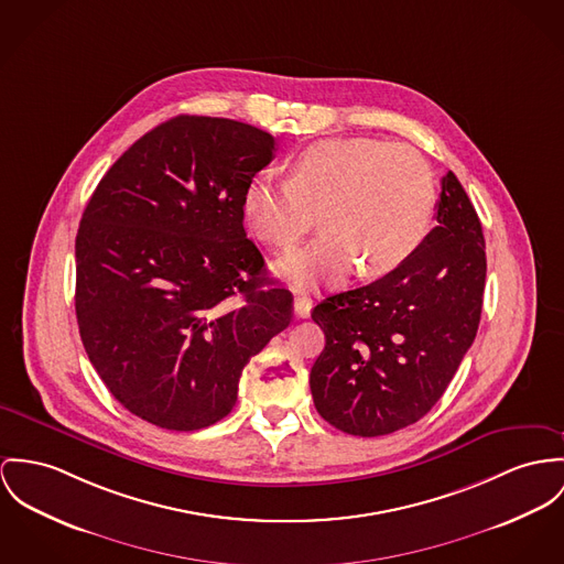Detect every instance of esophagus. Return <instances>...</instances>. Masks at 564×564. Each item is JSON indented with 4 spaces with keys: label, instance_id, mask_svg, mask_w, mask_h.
Masks as SVG:
<instances>
[{
    "label": "esophagus",
    "instance_id": "obj_1",
    "mask_svg": "<svg viewBox=\"0 0 564 564\" xmlns=\"http://www.w3.org/2000/svg\"><path fill=\"white\" fill-rule=\"evenodd\" d=\"M311 299H306V296H296L294 299V315L296 317H308L311 315Z\"/></svg>",
    "mask_w": 564,
    "mask_h": 564
}]
</instances>
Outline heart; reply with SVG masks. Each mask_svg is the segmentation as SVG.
Wrapping results in <instances>:
<instances>
[{
	"label": "heart",
	"mask_w": 564,
	"mask_h": 564,
	"mask_svg": "<svg viewBox=\"0 0 564 564\" xmlns=\"http://www.w3.org/2000/svg\"><path fill=\"white\" fill-rule=\"evenodd\" d=\"M253 234L290 249L319 215L324 231L279 263L299 290L337 283L358 265L382 274L408 260L427 238L435 210L430 163L412 148L351 137L317 141L294 159L292 175L263 170L242 195Z\"/></svg>",
	"instance_id": "1"
}]
</instances>
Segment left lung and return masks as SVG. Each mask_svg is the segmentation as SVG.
<instances>
[{"instance_id":"obj_1","label":"left lung","mask_w":564,"mask_h":564,"mask_svg":"<svg viewBox=\"0 0 564 564\" xmlns=\"http://www.w3.org/2000/svg\"><path fill=\"white\" fill-rule=\"evenodd\" d=\"M435 210L437 225L408 260L311 311L326 335L308 378L313 403L346 434L376 437L423 419L477 337L485 238L453 172Z\"/></svg>"}]
</instances>
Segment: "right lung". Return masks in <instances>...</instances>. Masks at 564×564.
<instances>
[{"instance_id":"add662e5","label":"right lung","mask_w":564,"mask_h":564,"mask_svg":"<svg viewBox=\"0 0 564 564\" xmlns=\"http://www.w3.org/2000/svg\"><path fill=\"white\" fill-rule=\"evenodd\" d=\"M274 137L177 116L102 175L75 240L87 358L134 416L172 432L215 425L242 369L292 322V294L247 238L242 195Z\"/></svg>"}]
</instances>
